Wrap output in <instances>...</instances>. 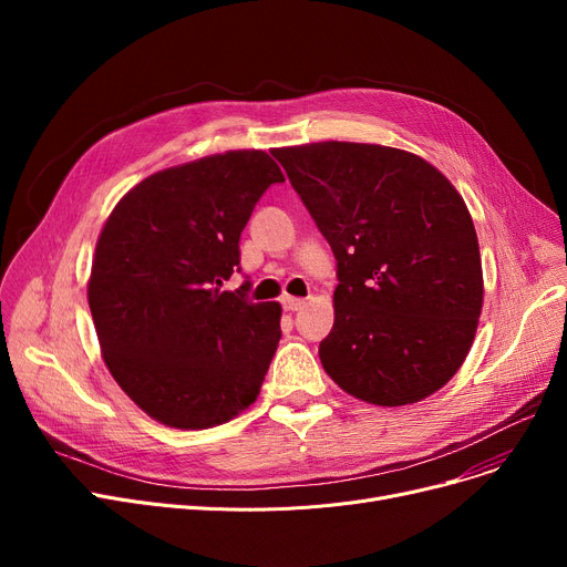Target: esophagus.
<instances>
[{"mask_svg": "<svg viewBox=\"0 0 567 567\" xmlns=\"http://www.w3.org/2000/svg\"><path fill=\"white\" fill-rule=\"evenodd\" d=\"M303 306H306V301H303V299H293V296H282V308H285V310H289V312L301 310Z\"/></svg>", "mask_w": 567, "mask_h": 567, "instance_id": "34e87169", "label": "esophagus"}]
</instances>
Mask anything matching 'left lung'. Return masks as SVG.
Returning a JSON list of instances; mask_svg holds the SVG:
<instances>
[{"mask_svg": "<svg viewBox=\"0 0 567 567\" xmlns=\"http://www.w3.org/2000/svg\"><path fill=\"white\" fill-rule=\"evenodd\" d=\"M338 259L336 321L319 361L377 406L415 404L453 379L483 310L478 236L455 186L404 148H274Z\"/></svg>", "mask_w": 567, "mask_h": 567, "instance_id": "8db88e82", "label": "left lung"}]
</instances>
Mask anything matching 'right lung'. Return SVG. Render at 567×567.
<instances>
[{
    "mask_svg": "<svg viewBox=\"0 0 567 567\" xmlns=\"http://www.w3.org/2000/svg\"><path fill=\"white\" fill-rule=\"evenodd\" d=\"M280 182L266 152L236 148L146 176L107 216L86 301L112 379L156 423L208 430L257 400L282 308L220 287L257 199Z\"/></svg>",
    "mask_w": 567,
    "mask_h": 567,
    "instance_id": "1",
    "label": "right lung"
}]
</instances>
